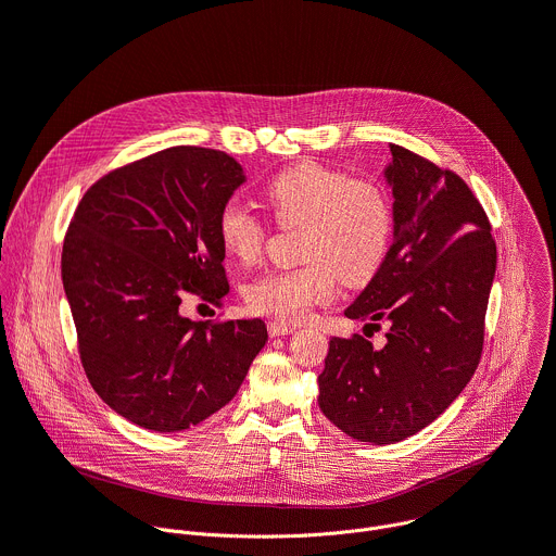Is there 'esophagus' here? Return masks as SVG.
<instances>
[{"label": "esophagus", "mask_w": 556, "mask_h": 556, "mask_svg": "<svg viewBox=\"0 0 556 556\" xmlns=\"http://www.w3.org/2000/svg\"><path fill=\"white\" fill-rule=\"evenodd\" d=\"M296 330V326H290V324H281V321H270L268 324V334L270 337H288Z\"/></svg>", "instance_id": "34e87169"}]
</instances>
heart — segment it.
Segmentation results:
<instances>
[{"label": "heart", "mask_w": 556, "mask_h": 556, "mask_svg": "<svg viewBox=\"0 0 556 556\" xmlns=\"http://www.w3.org/2000/svg\"><path fill=\"white\" fill-rule=\"evenodd\" d=\"M264 200L279 226L299 232L301 266L270 270L247 288L251 309L279 321H303L314 305L328 303L343 279L369 281L391 249L395 206L376 178H352L341 169L301 161L275 174ZM268 224L240 202L217 213L222 249L242 264H255L268 242Z\"/></svg>", "instance_id": "heart-1"}]
</instances>
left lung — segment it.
<instances>
[{
  "mask_svg": "<svg viewBox=\"0 0 556 556\" xmlns=\"http://www.w3.org/2000/svg\"><path fill=\"white\" fill-rule=\"evenodd\" d=\"M391 147L395 240L345 309L378 330L332 337L319 376V407L343 433L371 444L401 442L431 425L466 387L484 350V319L497 266L491 222L468 185L429 157Z\"/></svg>",
  "mask_w": 556,
  "mask_h": 556,
  "instance_id": "left-lung-1",
  "label": "left lung"
}]
</instances>
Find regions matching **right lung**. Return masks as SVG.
Masks as SVG:
<instances>
[{
  "mask_svg": "<svg viewBox=\"0 0 556 556\" xmlns=\"http://www.w3.org/2000/svg\"><path fill=\"white\" fill-rule=\"evenodd\" d=\"M244 182L230 155L178 144L99 178L61 253L81 365L129 422L174 433L222 409L266 345L264 321L195 324L185 294H228L217 213Z\"/></svg>",
  "mask_w": 556,
  "mask_h": 556,
  "instance_id": "1",
  "label": "right lung"
}]
</instances>
